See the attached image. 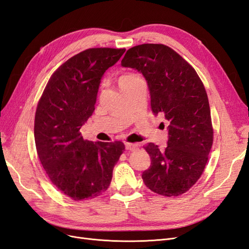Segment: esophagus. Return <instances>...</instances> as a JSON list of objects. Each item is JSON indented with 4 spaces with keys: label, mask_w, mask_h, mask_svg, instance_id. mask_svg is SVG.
I'll return each instance as SVG.
<instances>
[{
    "label": "esophagus",
    "mask_w": 249,
    "mask_h": 249,
    "mask_svg": "<svg viewBox=\"0 0 249 249\" xmlns=\"http://www.w3.org/2000/svg\"><path fill=\"white\" fill-rule=\"evenodd\" d=\"M124 146L126 150H131V152H134V150H136L138 148V144L136 143H124Z\"/></svg>",
    "instance_id": "esophagus-1"
}]
</instances>
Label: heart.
Listing matches in <instances>:
<instances>
[{"instance_id": "heart-1", "label": "heart", "mask_w": 249, "mask_h": 249, "mask_svg": "<svg viewBox=\"0 0 249 249\" xmlns=\"http://www.w3.org/2000/svg\"><path fill=\"white\" fill-rule=\"evenodd\" d=\"M133 77H135V74H131V73H129V74H124V76H123L122 78H120L119 82H122V81H124V80H126V79H130V78H133Z\"/></svg>"}]
</instances>
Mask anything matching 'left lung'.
Returning <instances> with one entry per match:
<instances>
[{"label":"left lung","mask_w":249,"mask_h":249,"mask_svg":"<svg viewBox=\"0 0 249 249\" xmlns=\"http://www.w3.org/2000/svg\"><path fill=\"white\" fill-rule=\"evenodd\" d=\"M122 66L142 73L153 113H163L169 122L166 148L154 143L144 147L152 163L142 172L143 182L158 194L178 196L197 182L213 144L206 89L193 67L164 44L131 48Z\"/></svg>","instance_id":"obj_1"}]
</instances>
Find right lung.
<instances>
[{"mask_svg": "<svg viewBox=\"0 0 249 249\" xmlns=\"http://www.w3.org/2000/svg\"><path fill=\"white\" fill-rule=\"evenodd\" d=\"M124 49L83 51L52 74L37 105L34 138L48 177L73 200L106 191L113 168L124 150L123 142L84 140L81 126L92 115L101 80Z\"/></svg>", "mask_w": 249, "mask_h": 249, "instance_id": "add662e5", "label": "right lung"}]
</instances>
